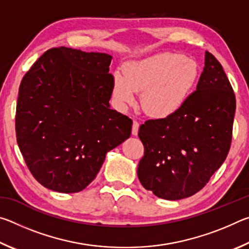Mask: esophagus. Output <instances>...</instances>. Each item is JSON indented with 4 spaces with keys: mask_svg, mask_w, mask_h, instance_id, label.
<instances>
[{
    "mask_svg": "<svg viewBox=\"0 0 249 249\" xmlns=\"http://www.w3.org/2000/svg\"><path fill=\"white\" fill-rule=\"evenodd\" d=\"M138 129H140V123L137 121L133 122V127H132V134L134 136H137L138 134Z\"/></svg>",
    "mask_w": 249,
    "mask_h": 249,
    "instance_id": "34e87169",
    "label": "esophagus"
}]
</instances>
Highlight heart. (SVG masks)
Listing matches in <instances>:
<instances>
[{
  "mask_svg": "<svg viewBox=\"0 0 249 249\" xmlns=\"http://www.w3.org/2000/svg\"><path fill=\"white\" fill-rule=\"evenodd\" d=\"M124 74H113V98L121 109L141 92V105L155 119L178 113L190 98L200 78L199 65L181 53H161L126 62Z\"/></svg>",
  "mask_w": 249,
  "mask_h": 249,
  "instance_id": "obj_1",
  "label": "heart"
}]
</instances>
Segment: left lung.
<instances>
[{
    "label": "left lung",
    "instance_id": "left-lung-1",
    "mask_svg": "<svg viewBox=\"0 0 249 249\" xmlns=\"http://www.w3.org/2000/svg\"><path fill=\"white\" fill-rule=\"evenodd\" d=\"M235 108L223 67L206 52L196 90L184 107L168 119L141 125L145 156L137 176L142 187L170 201L200 191L229 154Z\"/></svg>",
    "mask_w": 249,
    "mask_h": 249
}]
</instances>
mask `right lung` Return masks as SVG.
Wrapping results in <instances>:
<instances>
[{
  "label": "right lung",
  "mask_w": 249,
  "mask_h": 249,
  "mask_svg": "<svg viewBox=\"0 0 249 249\" xmlns=\"http://www.w3.org/2000/svg\"><path fill=\"white\" fill-rule=\"evenodd\" d=\"M112 56L59 47L24 75L16 105V138L32 175L49 190L82 191L133 122L111 108Z\"/></svg>",
  "instance_id": "right-lung-1"
}]
</instances>
